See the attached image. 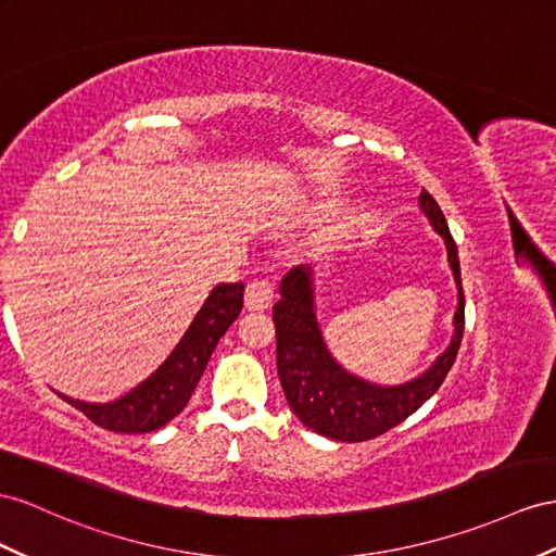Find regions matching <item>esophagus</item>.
Returning <instances> with one entry per match:
<instances>
[{
  "label": "esophagus",
  "instance_id": "esophagus-1",
  "mask_svg": "<svg viewBox=\"0 0 556 556\" xmlns=\"http://www.w3.org/2000/svg\"><path fill=\"white\" fill-rule=\"evenodd\" d=\"M273 281L269 279H251L247 283V293H244V303L249 309H265L269 307V303H273Z\"/></svg>",
  "mask_w": 556,
  "mask_h": 556
}]
</instances>
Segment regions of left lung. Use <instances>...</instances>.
Returning a JSON list of instances; mask_svg holds the SVG:
<instances>
[{
  "instance_id": "obj_1",
  "label": "left lung",
  "mask_w": 556,
  "mask_h": 556,
  "mask_svg": "<svg viewBox=\"0 0 556 556\" xmlns=\"http://www.w3.org/2000/svg\"><path fill=\"white\" fill-rule=\"evenodd\" d=\"M418 202L434 230L444 237L448 263L455 281H458L453 340L430 371H425L420 378L406 382V386L378 388L343 371L326 350L319 333L315 307H312L309 269L293 267L281 279V298L273 305L279 382L293 414L321 437L336 441H368L390 432L430 400L458 357L465 331V291L458 247H455L434 197L422 190Z\"/></svg>"
}]
</instances>
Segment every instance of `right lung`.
I'll return each instance as SVG.
<instances>
[{"instance_id": "add662e5", "label": "right lung", "mask_w": 556, "mask_h": 556, "mask_svg": "<svg viewBox=\"0 0 556 556\" xmlns=\"http://www.w3.org/2000/svg\"><path fill=\"white\" fill-rule=\"evenodd\" d=\"M241 305H244V283H218L168 359L122 400L112 404H87L61 396L103 430L119 434L160 430L188 406L208 357L223 333L239 317Z\"/></svg>"}]
</instances>
